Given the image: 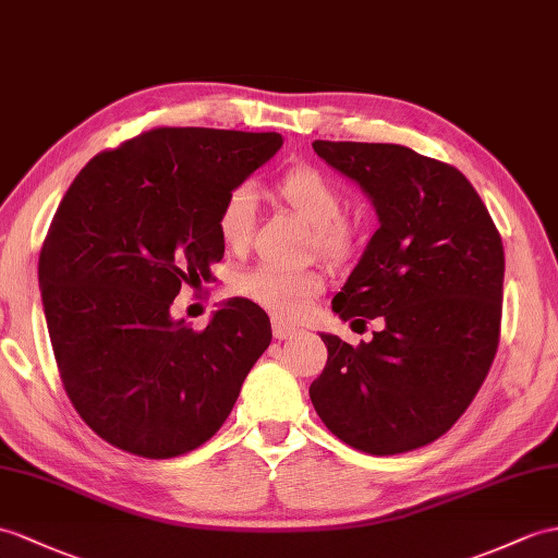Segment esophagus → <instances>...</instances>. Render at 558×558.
<instances>
[{
    "mask_svg": "<svg viewBox=\"0 0 558 558\" xmlns=\"http://www.w3.org/2000/svg\"><path fill=\"white\" fill-rule=\"evenodd\" d=\"M296 335V328L294 326H288V323L282 320H274V338L276 340H290Z\"/></svg>",
    "mask_w": 558,
    "mask_h": 558,
    "instance_id": "obj_1",
    "label": "esophagus"
}]
</instances>
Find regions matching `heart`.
Here are the masks:
<instances>
[{
    "label": "heart",
    "instance_id": "heart-1",
    "mask_svg": "<svg viewBox=\"0 0 558 558\" xmlns=\"http://www.w3.org/2000/svg\"><path fill=\"white\" fill-rule=\"evenodd\" d=\"M278 199L311 228V250L323 258L342 262L354 250V228L344 214V194L314 166H294L276 183ZM216 230L230 254L250 247L254 230V192L240 185L226 194L216 214ZM232 292L278 320L304 316L314 296L323 292V276L314 268L280 270L258 266L232 280Z\"/></svg>",
    "mask_w": 558,
    "mask_h": 558
}]
</instances>
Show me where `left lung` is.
<instances>
[{
  "label": "left lung",
  "instance_id": "obj_1",
  "mask_svg": "<svg viewBox=\"0 0 558 558\" xmlns=\"http://www.w3.org/2000/svg\"><path fill=\"white\" fill-rule=\"evenodd\" d=\"M356 180L380 228L332 311L383 318L352 347L320 335L328 364L308 397L344 445L373 457L435 442L469 409L499 347L504 247L487 206L454 166L401 145L316 140Z\"/></svg>",
  "mask_w": 558,
  "mask_h": 558
}]
</instances>
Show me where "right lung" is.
<instances>
[{
	"instance_id": "1",
	"label": "right lung",
	"mask_w": 558,
	"mask_h": 558,
	"mask_svg": "<svg viewBox=\"0 0 558 558\" xmlns=\"http://www.w3.org/2000/svg\"><path fill=\"white\" fill-rule=\"evenodd\" d=\"M280 145L278 133L151 128L99 151L63 194L37 276L63 390L104 442L173 459L230 416L274 338L268 316L235 296L194 330L171 304L211 280L220 204Z\"/></svg>"
}]
</instances>
